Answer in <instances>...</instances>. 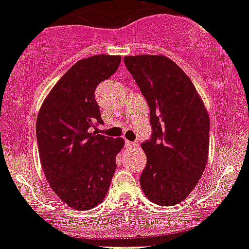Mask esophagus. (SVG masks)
<instances>
[{"mask_svg": "<svg viewBox=\"0 0 249 249\" xmlns=\"http://www.w3.org/2000/svg\"><path fill=\"white\" fill-rule=\"evenodd\" d=\"M137 145H138L137 142H129V140H125V146L133 147V146H137Z\"/></svg>", "mask_w": 249, "mask_h": 249, "instance_id": "34e87169", "label": "esophagus"}]
</instances>
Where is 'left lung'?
Returning a JSON list of instances; mask_svg holds the SVG:
<instances>
[{
  "label": "left lung",
  "instance_id": "1",
  "mask_svg": "<svg viewBox=\"0 0 249 249\" xmlns=\"http://www.w3.org/2000/svg\"><path fill=\"white\" fill-rule=\"evenodd\" d=\"M124 64L150 107L152 134L142 144L147 162L140 185L151 202L178 205L207 164L208 112L190 78L167 56H124Z\"/></svg>",
  "mask_w": 249,
  "mask_h": 249
}]
</instances>
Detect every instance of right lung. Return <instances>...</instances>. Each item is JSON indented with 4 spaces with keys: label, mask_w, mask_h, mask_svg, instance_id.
Wrapping results in <instances>:
<instances>
[{
    "label": "right lung",
    "mask_w": 249,
    "mask_h": 249,
    "mask_svg": "<svg viewBox=\"0 0 249 249\" xmlns=\"http://www.w3.org/2000/svg\"><path fill=\"white\" fill-rule=\"evenodd\" d=\"M120 55L81 59L55 83L44 99L37 121L40 161L54 193L76 211L94 208L104 200L116 171L122 138L90 132L102 124L94 98L97 86L116 72Z\"/></svg>",
    "instance_id": "obj_1"
}]
</instances>
